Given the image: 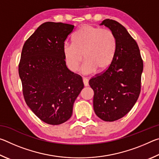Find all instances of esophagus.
<instances>
[{
    "label": "esophagus",
    "instance_id": "34e87169",
    "mask_svg": "<svg viewBox=\"0 0 159 159\" xmlns=\"http://www.w3.org/2000/svg\"><path fill=\"white\" fill-rule=\"evenodd\" d=\"M83 84H84L85 86L89 85V82H88V80L87 79H85V78H83Z\"/></svg>",
    "mask_w": 159,
    "mask_h": 159
}]
</instances>
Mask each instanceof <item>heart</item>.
<instances>
[{
  "instance_id": "1",
  "label": "heart",
  "mask_w": 159,
  "mask_h": 159,
  "mask_svg": "<svg viewBox=\"0 0 159 159\" xmlns=\"http://www.w3.org/2000/svg\"><path fill=\"white\" fill-rule=\"evenodd\" d=\"M117 41L109 29L85 25L72 36V43H66L63 52L66 63L72 71H76L83 60L80 71L92 74L98 69L103 71L111 65L116 51Z\"/></svg>"
}]
</instances>
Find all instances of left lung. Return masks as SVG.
Returning <instances> with one entry per match:
<instances>
[{"instance_id": "obj_1", "label": "left lung", "mask_w": 159, "mask_h": 159, "mask_svg": "<svg viewBox=\"0 0 159 159\" xmlns=\"http://www.w3.org/2000/svg\"><path fill=\"white\" fill-rule=\"evenodd\" d=\"M104 25L117 41L114 60L104 73L93 78L89 85L94 91L93 108L104 121H114L126 115L139 98L143 71L140 52L127 29L118 21L107 19Z\"/></svg>"}]
</instances>
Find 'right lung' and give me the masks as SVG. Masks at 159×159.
<instances>
[{
	"label": "right lung",
	"instance_id": "1",
	"mask_svg": "<svg viewBox=\"0 0 159 159\" xmlns=\"http://www.w3.org/2000/svg\"><path fill=\"white\" fill-rule=\"evenodd\" d=\"M74 26L47 21L26 40L19 75L27 106L43 121L60 125L71 118L74 103L84 87L81 76L69 71L63 52Z\"/></svg>",
	"mask_w": 159,
	"mask_h": 159
}]
</instances>
